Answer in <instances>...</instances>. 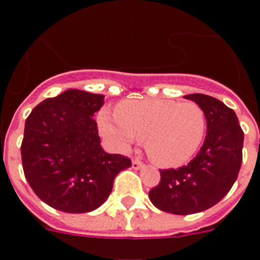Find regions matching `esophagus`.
Masks as SVG:
<instances>
[{
  "mask_svg": "<svg viewBox=\"0 0 260 260\" xmlns=\"http://www.w3.org/2000/svg\"><path fill=\"white\" fill-rule=\"evenodd\" d=\"M132 167H133V169L138 171V169H141V168L143 167V162H142L141 160H138V158H134L132 162Z\"/></svg>",
  "mask_w": 260,
  "mask_h": 260,
  "instance_id": "34e87169",
  "label": "esophagus"
}]
</instances>
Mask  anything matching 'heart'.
<instances>
[{
  "mask_svg": "<svg viewBox=\"0 0 260 260\" xmlns=\"http://www.w3.org/2000/svg\"><path fill=\"white\" fill-rule=\"evenodd\" d=\"M99 126L119 150L144 139L147 153L155 164L174 168L189 161L199 150L207 121L204 110L195 103L153 99L121 102L114 116L103 110Z\"/></svg>",
  "mask_w": 260,
  "mask_h": 260,
  "instance_id": "obj_1",
  "label": "heart"
}]
</instances>
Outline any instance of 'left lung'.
Masks as SVG:
<instances>
[{
	"mask_svg": "<svg viewBox=\"0 0 260 260\" xmlns=\"http://www.w3.org/2000/svg\"><path fill=\"white\" fill-rule=\"evenodd\" d=\"M206 113L207 135L187 165L160 169V182L148 197L155 207L174 215L206 211L219 203L236 182L242 164L243 132L234 110L212 96H183Z\"/></svg>",
	"mask_w": 260,
	"mask_h": 260,
	"instance_id": "1",
	"label": "left lung"
}]
</instances>
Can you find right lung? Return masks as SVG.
<instances>
[{
    "mask_svg": "<svg viewBox=\"0 0 260 260\" xmlns=\"http://www.w3.org/2000/svg\"><path fill=\"white\" fill-rule=\"evenodd\" d=\"M104 95L68 89L36 105L26 119L20 153L31 189L50 207L91 212L113 189L117 174L132 160L107 153L92 118Z\"/></svg>",
    "mask_w": 260,
    "mask_h": 260,
    "instance_id": "obj_1",
    "label": "right lung"
}]
</instances>
